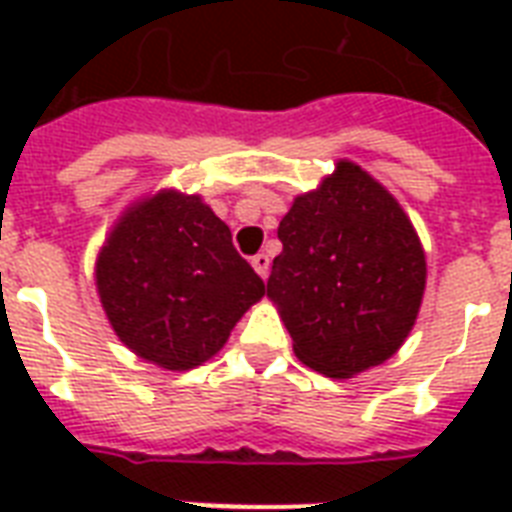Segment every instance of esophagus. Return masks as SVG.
Returning a JSON list of instances; mask_svg holds the SVG:
<instances>
[{
    "label": "esophagus",
    "instance_id": "esophagus-1",
    "mask_svg": "<svg viewBox=\"0 0 512 512\" xmlns=\"http://www.w3.org/2000/svg\"><path fill=\"white\" fill-rule=\"evenodd\" d=\"M252 268L260 273V279H268V271H271V257L265 255V252H260V255L252 257Z\"/></svg>",
    "mask_w": 512,
    "mask_h": 512
}]
</instances>
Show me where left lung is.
Returning <instances> with one entry per match:
<instances>
[{"instance_id":"8db88e82","label":"left lung","mask_w":512,"mask_h":512,"mask_svg":"<svg viewBox=\"0 0 512 512\" xmlns=\"http://www.w3.org/2000/svg\"><path fill=\"white\" fill-rule=\"evenodd\" d=\"M279 239L268 297L305 366L348 380L404 345L425 292V252L369 172L337 162L316 191L292 201Z\"/></svg>"}]
</instances>
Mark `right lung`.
<instances>
[{
	"mask_svg": "<svg viewBox=\"0 0 512 512\" xmlns=\"http://www.w3.org/2000/svg\"><path fill=\"white\" fill-rule=\"evenodd\" d=\"M95 284L116 337L170 372L209 361L265 295L231 228L180 191L127 207L100 249Z\"/></svg>",
	"mask_w": 512,
	"mask_h": 512,
	"instance_id": "obj_1",
	"label": "right lung"
}]
</instances>
